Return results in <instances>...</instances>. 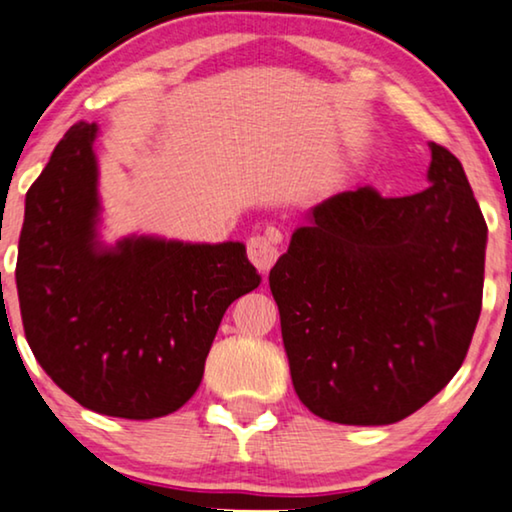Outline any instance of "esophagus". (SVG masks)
Masks as SVG:
<instances>
[{"label": "esophagus", "instance_id": "1", "mask_svg": "<svg viewBox=\"0 0 512 512\" xmlns=\"http://www.w3.org/2000/svg\"><path fill=\"white\" fill-rule=\"evenodd\" d=\"M248 257L262 274L274 267L278 260V238L269 234H255L248 238Z\"/></svg>", "mask_w": 512, "mask_h": 512}]
</instances>
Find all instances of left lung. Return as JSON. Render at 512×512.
Returning <instances> with one entry per match:
<instances>
[{"mask_svg":"<svg viewBox=\"0 0 512 512\" xmlns=\"http://www.w3.org/2000/svg\"><path fill=\"white\" fill-rule=\"evenodd\" d=\"M431 187L365 185L311 210L269 274L299 400L384 426L449 384L482 309L487 222L461 161L431 142Z\"/></svg>","mask_w":512,"mask_h":512,"instance_id":"obj_1","label":"left lung"}]
</instances>
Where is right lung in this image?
Segmentation results:
<instances>
[{
    "label": "right lung",
    "instance_id": "add662e5",
    "mask_svg": "<svg viewBox=\"0 0 512 512\" xmlns=\"http://www.w3.org/2000/svg\"><path fill=\"white\" fill-rule=\"evenodd\" d=\"M95 135L74 124L27 189L16 264L25 339L86 410L166 417L199 388L224 311L262 278L234 241L133 236L102 248Z\"/></svg>",
    "mask_w": 512,
    "mask_h": 512
}]
</instances>
